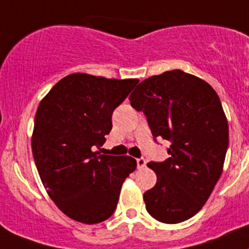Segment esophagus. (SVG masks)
<instances>
[{"label":"esophagus","mask_w":249,"mask_h":249,"mask_svg":"<svg viewBox=\"0 0 249 249\" xmlns=\"http://www.w3.org/2000/svg\"><path fill=\"white\" fill-rule=\"evenodd\" d=\"M145 164H147V160H145V158H143V157L138 158L137 160L138 168H144V167H145Z\"/></svg>","instance_id":"obj_1"}]
</instances>
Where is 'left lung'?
Returning a JSON list of instances; mask_svg holds the SVG:
<instances>
[{"label":"left lung","mask_w":249,"mask_h":249,"mask_svg":"<svg viewBox=\"0 0 249 249\" xmlns=\"http://www.w3.org/2000/svg\"><path fill=\"white\" fill-rule=\"evenodd\" d=\"M129 100L145 115L154 141L171 143L170 158L147 164L157 183L143 195L145 209L167 224L187 220L223 172L229 130L220 99L205 81L173 70L144 79Z\"/></svg>","instance_id":"obj_1"}]
</instances>
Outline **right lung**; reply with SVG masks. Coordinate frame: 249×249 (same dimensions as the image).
I'll use <instances>...</instances> for the list:
<instances>
[{"label": "right lung", "instance_id": "obj_1", "mask_svg": "<svg viewBox=\"0 0 249 249\" xmlns=\"http://www.w3.org/2000/svg\"><path fill=\"white\" fill-rule=\"evenodd\" d=\"M138 82L73 73L39 104L31 141L35 164L50 199L73 220L96 224L110 218L121 185L137 168L131 157L96 149L111 130L114 110Z\"/></svg>", "mask_w": 249, "mask_h": 249}]
</instances>
